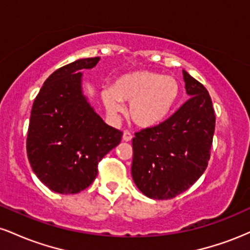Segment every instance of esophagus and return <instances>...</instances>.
<instances>
[{
  "instance_id": "34e87169",
  "label": "esophagus",
  "mask_w": 250,
  "mask_h": 250,
  "mask_svg": "<svg viewBox=\"0 0 250 250\" xmlns=\"http://www.w3.org/2000/svg\"><path fill=\"white\" fill-rule=\"evenodd\" d=\"M131 139H133V135H131L130 131H129V130L123 131V140H125V142L131 141Z\"/></svg>"
}]
</instances>
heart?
I'll return each mask as SVG.
<instances>
[{
	"mask_svg": "<svg viewBox=\"0 0 250 250\" xmlns=\"http://www.w3.org/2000/svg\"><path fill=\"white\" fill-rule=\"evenodd\" d=\"M179 91V82L173 76L140 70L120 76L113 89L103 91L102 100L111 115L122 113V102L129 103L131 120L140 127L148 128L168 116Z\"/></svg>",
	"mask_w": 250,
	"mask_h": 250,
	"instance_id": "1",
	"label": "heart"
}]
</instances>
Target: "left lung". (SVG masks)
<instances>
[{"label": "left lung", "instance_id": "left-lung-1", "mask_svg": "<svg viewBox=\"0 0 250 250\" xmlns=\"http://www.w3.org/2000/svg\"><path fill=\"white\" fill-rule=\"evenodd\" d=\"M188 101L167 120L135 133L131 175L137 188L154 200L187 190L210 159L215 113L208 90L183 70Z\"/></svg>", "mask_w": 250, "mask_h": 250}]
</instances>
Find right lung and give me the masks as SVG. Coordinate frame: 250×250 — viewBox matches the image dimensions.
<instances>
[{
    "label": "right lung",
    "instance_id": "add662e5",
    "mask_svg": "<svg viewBox=\"0 0 250 250\" xmlns=\"http://www.w3.org/2000/svg\"><path fill=\"white\" fill-rule=\"evenodd\" d=\"M100 57L77 60L54 71L35 97L27 136L34 173L50 190L76 194L99 173V162L121 142L122 131L94 111L81 91V69Z\"/></svg>",
    "mask_w": 250,
    "mask_h": 250
}]
</instances>
